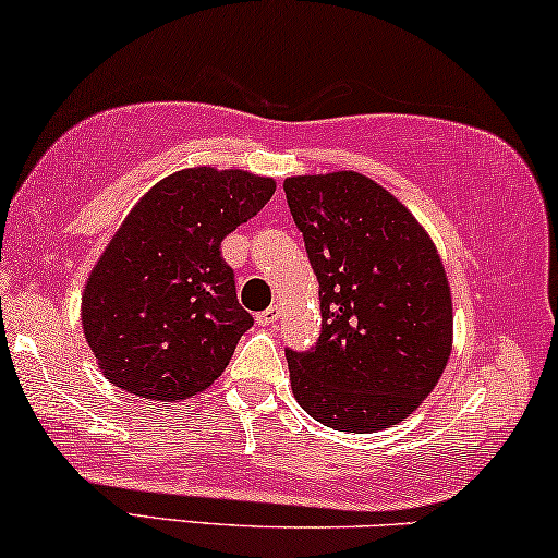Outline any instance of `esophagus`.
I'll return each mask as SVG.
<instances>
[{
    "instance_id": "34e87169",
    "label": "esophagus",
    "mask_w": 558,
    "mask_h": 558,
    "mask_svg": "<svg viewBox=\"0 0 558 558\" xmlns=\"http://www.w3.org/2000/svg\"><path fill=\"white\" fill-rule=\"evenodd\" d=\"M278 319H280V306H270V308H265V312L257 314L259 327H272Z\"/></svg>"
}]
</instances>
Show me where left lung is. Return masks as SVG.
<instances>
[{
  "instance_id": "8db88e82",
  "label": "left lung",
  "mask_w": 558,
  "mask_h": 558,
  "mask_svg": "<svg viewBox=\"0 0 558 558\" xmlns=\"http://www.w3.org/2000/svg\"><path fill=\"white\" fill-rule=\"evenodd\" d=\"M283 190L322 303L314 348L286 350L293 397L342 433L397 425L435 389L453 348V301L433 239L365 174H299Z\"/></svg>"
}]
</instances>
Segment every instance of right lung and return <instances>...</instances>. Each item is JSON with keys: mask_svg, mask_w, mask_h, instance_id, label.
<instances>
[{"mask_svg": "<svg viewBox=\"0 0 558 558\" xmlns=\"http://www.w3.org/2000/svg\"><path fill=\"white\" fill-rule=\"evenodd\" d=\"M272 193V178L190 167L133 206L82 293L84 337L110 384L178 401L221 376L255 322L239 306L221 242Z\"/></svg>", "mask_w": 558, "mask_h": 558, "instance_id": "1", "label": "right lung"}]
</instances>
